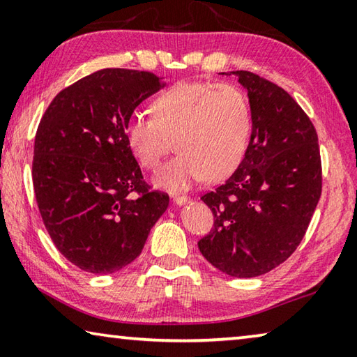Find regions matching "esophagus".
I'll use <instances>...</instances> for the list:
<instances>
[{"instance_id":"esophagus-1","label":"esophagus","mask_w":357,"mask_h":357,"mask_svg":"<svg viewBox=\"0 0 357 357\" xmlns=\"http://www.w3.org/2000/svg\"><path fill=\"white\" fill-rule=\"evenodd\" d=\"M173 203L178 204V206H184V204L190 203V198L184 197V195H176V197H173Z\"/></svg>"}]
</instances>
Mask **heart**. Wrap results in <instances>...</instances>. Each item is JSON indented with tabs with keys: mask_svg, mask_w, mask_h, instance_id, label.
I'll return each instance as SVG.
<instances>
[{
	"mask_svg": "<svg viewBox=\"0 0 357 357\" xmlns=\"http://www.w3.org/2000/svg\"><path fill=\"white\" fill-rule=\"evenodd\" d=\"M153 116L132 114L124 137L148 170L159 168L174 140L179 154L153 179L160 189L181 192L206 176L211 181L227 178L249 146L250 107L233 84L176 83L153 102Z\"/></svg>",
	"mask_w": 357,
	"mask_h": 357,
	"instance_id": "1",
	"label": "heart"
}]
</instances>
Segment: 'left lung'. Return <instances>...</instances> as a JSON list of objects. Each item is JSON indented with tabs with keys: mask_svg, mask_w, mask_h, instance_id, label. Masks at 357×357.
I'll return each instance as SVG.
<instances>
[{
	"mask_svg": "<svg viewBox=\"0 0 357 357\" xmlns=\"http://www.w3.org/2000/svg\"><path fill=\"white\" fill-rule=\"evenodd\" d=\"M236 75L252 113L249 146L225 184L202 197L214 228L198 249L238 279L269 273L296 250L321 197V160L312 121L285 89L247 70Z\"/></svg>",
	"mask_w": 357,
	"mask_h": 357,
	"instance_id": "obj_1",
	"label": "left lung"
}]
</instances>
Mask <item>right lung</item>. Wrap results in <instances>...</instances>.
Wrapping results in <instances>:
<instances>
[{"label": "right lung", "mask_w": 357, "mask_h": 357, "mask_svg": "<svg viewBox=\"0 0 357 357\" xmlns=\"http://www.w3.org/2000/svg\"><path fill=\"white\" fill-rule=\"evenodd\" d=\"M151 72L102 69L63 89L40 119L33 184L56 249L78 268L113 274L140 255L168 195L149 192L124 128L159 91Z\"/></svg>", "instance_id": "obj_1"}]
</instances>
